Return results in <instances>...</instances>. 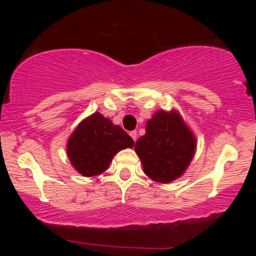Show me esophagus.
<instances>
[{
  "instance_id": "1",
  "label": "esophagus",
  "mask_w": 256,
  "mask_h": 256,
  "mask_svg": "<svg viewBox=\"0 0 256 256\" xmlns=\"http://www.w3.org/2000/svg\"><path fill=\"white\" fill-rule=\"evenodd\" d=\"M130 136H131V138H133V141H134V142L136 141V136H138L136 131H132V132H130Z\"/></svg>"
}]
</instances>
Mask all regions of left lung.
Here are the masks:
<instances>
[{
	"label": "left lung",
	"mask_w": 256,
	"mask_h": 256,
	"mask_svg": "<svg viewBox=\"0 0 256 256\" xmlns=\"http://www.w3.org/2000/svg\"><path fill=\"white\" fill-rule=\"evenodd\" d=\"M196 148V138L175 110L156 112L146 122L144 136L136 142L144 174L159 183L182 176Z\"/></svg>",
	"instance_id": "obj_1"
}]
</instances>
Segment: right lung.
Wrapping results in <instances>:
<instances>
[{"mask_svg": "<svg viewBox=\"0 0 256 256\" xmlns=\"http://www.w3.org/2000/svg\"><path fill=\"white\" fill-rule=\"evenodd\" d=\"M132 138L99 112L79 124L68 142L72 166L86 177L105 172L120 150L132 148Z\"/></svg>", "mask_w": 256, "mask_h": 256, "instance_id": "1", "label": "right lung"}]
</instances>
